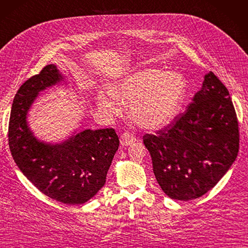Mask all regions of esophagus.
<instances>
[{
    "mask_svg": "<svg viewBox=\"0 0 248 248\" xmlns=\"http://www.w3.org/2000/svg\"><path fill=\"white\" fill-rule=\"evenodd\" d=\"M136 141V137L134 136V134H132V133L130 132H124L122 134V136H120V143H122V145H130L132 144L133 142Z\"/></svg>",
    "mask_w": 248,
    "mask_h": 248,
    "instance_id": "1",
    "label": "esophagus"
}]
</instances>
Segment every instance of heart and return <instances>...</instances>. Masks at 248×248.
Here are the masks:
<instances>
[{
  "mask_svg": "<svg viewBox=\"0 0 248 248\" xmlns=\"http://www.w3.org/2000/svg\"><path fill=\"white\" fill-rule=\"evenodd\" d=\"M186 89V79L178 72L143 69L112 86L111 94L116 99L101 96L98 105L105 112L114 114L120 111V101L130 104L131 117L138 125L157 129L170 124L179 113Z\"/></svg>",
  "mask_w": 248,
  "mask_h": 248,
  "instance_id": "heart-1",
  "label": "heart"
}]
</instances>
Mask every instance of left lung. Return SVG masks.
Masks as SVG:
<instances>
[{"instance_id":"1","label":"left lung","mask_w":248,"mask_h":248,"mask_svg":"<svg viewBox=\"0 0 248 248\" xmlns=\"http://www.w3.org/2000/svg\"><path fill=\"white\" fill-rule=\"evenodd\" d=\"M158 185L170 198L206 194L225 175L239 151V124L230 92L212 71L185 113L156 134H145Z\"/></svg>"}]
</instances>
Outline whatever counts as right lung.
Here are the masks:
<instances>
[{"instance_id": "right-lung-1", "label": "right lung", "mask_w": 248, "mask_h": 248, "mask_svg": "<svg viewBox=\"0 0 248 248\" xmlns=\"http://www.w3.org/2000/svg\"><path fill=\"white\" fill-rule=\"evenodd\" d=\"M62 79L55 65H47L20 87L12 103L8 143L17 168L37 189L65 204H82L105 186L119 138L111 128L74 133L54 144L36 139L27 124L28 111L41 91Z\"/></svg>"}]
</instances>
